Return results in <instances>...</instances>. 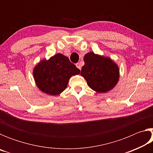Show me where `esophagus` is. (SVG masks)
<instances>
[{"instance_id":"obj_1","label":"esophagus","mask_w":153,"mask_h":153,"mask_svg":"<svg viewBox=\"0 0 153 153\" xmlns=\"http://www.w3.org/2000/svg\"><path fill=\"white\" fill-rule=\"evenodd\" d=\"M76 67H77V68H78L79 70H81V69H82V66H81V64H80L79 63H76Z\"/></svg>"}]
</instances>
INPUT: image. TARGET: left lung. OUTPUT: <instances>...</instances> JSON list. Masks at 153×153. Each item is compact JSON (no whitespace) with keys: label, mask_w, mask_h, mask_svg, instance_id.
<instances>
[{"label":"left lung","mask_w":153,"mask_h":153,"mask_svg":"<svg viewBox=\"0 0 153 153\" xmlns=\"http://www.w3.org/2000/svg\"><path fill=\"white\" fill-rule=\"evenodd\" d=\"M84 61L85 64L80 74L92 90L97 92H107L117 84L120 71L110 59L90 52L84 56Z\"/></svg>","instance_id":"8db88e82"}]
</instances>
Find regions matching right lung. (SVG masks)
I'll return each mask as SVG.
<instances>
[{
    "instance_id": "obj_1",
    "label": "right lung",
    "mask_w": 153,
    "mask_h": 153,
    "mask_svg": "<svg viewBox=\"0 0 153 153\" xmlns=\"http://www.w3.org/2000/svg\"><path fill=\"white\" fill-rule=\"evenodd\" d=\"M79 73V69L68 57L58 53L48 61H40L33 74L40 90L50 95H58L66 88L69 78Z\"/></svg>"
}]
</instances>
